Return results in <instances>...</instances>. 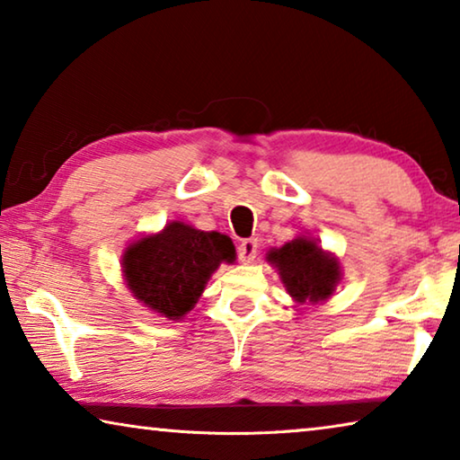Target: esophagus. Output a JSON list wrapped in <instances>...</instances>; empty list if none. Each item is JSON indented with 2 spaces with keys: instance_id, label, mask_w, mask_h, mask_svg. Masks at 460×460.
Instances as JSON below:
<instances>
[{
  "instance_id": "1",
  "label": "esophagus",
  "mask_w": 460,
  "mask_h": 460,
  "mask_svg": "<svg viewBox=\"0 0 460 460\" xmlns=\"http://www.w3.org/2000/svg\"><path fill=\"white\" fill-rule=\"evenodd\" d=\"M237 253H239L241 263H252L255 260V255H258V241L243 239L237 247Z\"/></svg>"
}]
</instances>
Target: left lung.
Listing matches in <instances>:
<instances>
[{"instance_id":"8db88e82","label":"left lung","mask_w":460,"mask_h":460,"mask_svg":"<svg viewBox=\"0 0 460 460\" xmlns=\"http://www.w3.org/2000/svg\"><path fill=\"white\" fill-rule=\"evenodd\" d=\"M266 260L278 270L288 294L298 305H323L341 282L339 258L324 252L314 237L298 235L282 247H271Z\"/></svg>"}]
</instances>
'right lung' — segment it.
Returning <instances> with one entry per match:
<instances>
[{
	"label": "right lung",
	"instance_id": "obj_1",
	"mask_svg": "<svg viewBox=\"0 0 460 460\" xmlns=\"http://www.w3.org/2000/svg\"><path fill=\"white\" fill-rule=\"evenodd\" d=\"M235 258L231 237L172 221L123 249L121 274L131 296L147 310L166 321H182L221 263Z\"/></svg>",
	"mask_w": 460,
	"mask_h": 460
}]
</instances>
